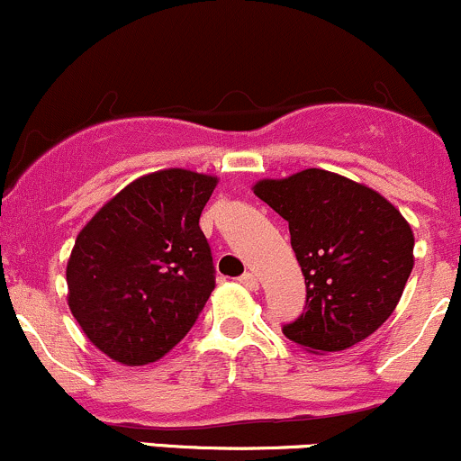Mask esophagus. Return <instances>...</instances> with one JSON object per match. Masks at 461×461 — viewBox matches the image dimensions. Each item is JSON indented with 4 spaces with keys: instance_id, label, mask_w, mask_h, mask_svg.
I'll return each instance as SVG.
<instances>
[{
    "instance_id": "esophagus-1",
    "label": "esophagus",
    "mask_w": 461,
    "mask_h": 461,
    "mask_svg": "<svg viewBox=\"0 0 461 461\" xmlns=\"http://www.w3.org/2000/svg\"><path fill=\"white\" fill-rule=\"evenodd\" d=\"M240 285L249 288V291H258V286H260V282H258L256 273H245V276H240Z\"/></svg>"
}]
</instances>
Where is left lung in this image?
I'll return each mask as SVG.
<instances>
[{"instance_id": "obj_1", "label": "left lung", "mask_w": 461, "mask_h": 461, "mask_svg": "<svg viewBox=\"0 0 461 461\" xmlns=\"http://www.w3.org/2000/svg\"><path fill=\"white\" fill-rule=\"evenodd\" d=\"M254 194L288 222L306 282V311L282 328L308 352L352 348L401 302L413 269V231L376 190L330 170L260 179Z\"/></svg>"}]
</instances>
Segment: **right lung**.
<instances>
[{
  "instance_id": "1",
  "label": "right lung",
  "mask_w": 461,
  "mask_h": 461,
  "mask_svg": "<svg viewBox=\"0 0 461 461\" xmlns=\"http://www.w3.org/2000/svg\"><path fill=\"white\" fill-rule=\"evenodd\" d=\"M219 176L166 168L131 181L78 231L68 304L85 337L115 363L159 361L214 291L201 212Z\"/></svg>"
}]
</instances>
